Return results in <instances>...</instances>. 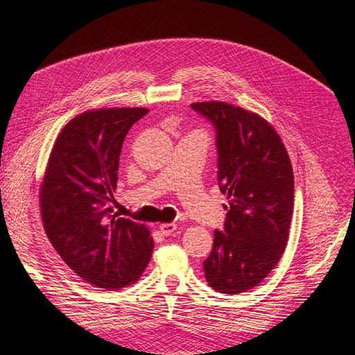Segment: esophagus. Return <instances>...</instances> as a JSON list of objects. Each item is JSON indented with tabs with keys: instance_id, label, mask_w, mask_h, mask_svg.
I'll list each match as a JSON object with an SVG mask.
<instances>
[{
	"instance_id": "34e87169",
	"label": "esophagus",
	"mask_w": 355,
	"mask_h": 355,
	"mask_svg": "<svg viewBox=\"0 0 355 355\" xmlns=\"http://www.w3.org/2000/svg\"><path fill=\"white\" fill-rule=\"evenodd\" d=\"M178 228L176 223H161L159 225V231L163 232V235H171Z\"/></svg>"
}]
</instances>
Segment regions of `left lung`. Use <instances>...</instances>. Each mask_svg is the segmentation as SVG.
<instances>
[{
    "label": "left lung",
    "mask_w": 355,
    "mask_h": 355,
    "mask_svg": "<svg viewBox=\"0 0 355 355\" xmlns=\"http://www.w3.org/2000/svg\"><path fill=\"white\" fill-rule=\"evenodd\" d=\"M216 130L218 182L228 196L223 231L202 262L216 292L259 284L282 259L293 214V168L283 141L261 115L225 102L192 103Z\"/></svg>",
    "instance_id": "8db88e82"
}]
</instances>
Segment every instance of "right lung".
I'll return each instance as SVG.
<instances>
[{
    "instance_id": "1",
    "label": "right lung",
    "mask_w": 355,
    "mask_h": 355,
    "mask_svg": "<svg viewBox=\"0 0 355 355\" xmlns=\"http://www.w3.org/2000/svg\"><path fill=\"white\" fill-rule=\"evenodd\" d=\"M145 108L83 112L63 127L40 188L41 219L55 250L94 287L133 284L151 261L145 225L118 218L111 202L124 137Z\"/></svg>"
}]
</instances>
